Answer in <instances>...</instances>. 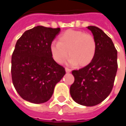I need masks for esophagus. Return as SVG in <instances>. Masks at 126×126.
<instances>
[{
	"label": "esophagus",
	"mask_w": 126,
	"mask_h": 126,
	"mask_svg": "<svg viewBox=\"0 0 126 126\" xmlns=\"http://www.w3.org/2000/svg\"><path fill=\"white\" fill-rule=\"evenodd\" d=\"M65 72H67V73H69V72H72V70H71V69H68V68H67V67H66V68H65Z\"/></svg>",
	"instance_id": "34e87169"
}]
</instances>
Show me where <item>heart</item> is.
<instances>
[{"label":"heart","mask_w":126,"mask_h":126,"mask_svg":"<svg viewBox=\"0 0 126 126\" xmlns=\"http://www.w3.org/2000/svg\"><path fill=\"white\" fill-rule=\"evenodd\" d=\"M52 57L61 64L70 56V65L85 66L91 62L96 52V42L93 36L80 31L68 30L59 37V42H53L50 46Z\"/></svg>","instance_id":"b5f03b06"}]
</instances>
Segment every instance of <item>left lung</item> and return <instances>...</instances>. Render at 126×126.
<instances>
[{
    "label": "left lung",
    "instance_id": "left-lung-1",
    "mask_svg": "<svg viewBox=\"0 0 126 126\" xmlns=\"http://www.w3.org/2000/svg\"><path fill=\"white\" fill-rule=\"evenodd\" d=\"M96 42V52L89 64L72 71L74 82L70 87L72 99L80 105L94 106L110 94L117 71V51L111 39L96 26H89Z\"/></svg>",
    "mask_w": 126,
    "mask_h": 126
}]
</instances>
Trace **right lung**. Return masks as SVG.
Returning <instances> with one entry per match:
<instances>
[{
  "label": "right lung",
  "mask_w": 126,
  "mask_h": 126,
  "mask_svg": "<svg viewBox=\"0 0 126 126\" xmlns=\"http://www.w3.org/2000/svg\"><path fill=\"white\" fill-rule=\"evenodd\" d=\"M60 28L35 26L16 42L11 57L12 82L22 98L34 104L50 100L56 84L65 74L53 59L50 46Z\"/></svg>",
  "instance_id": "right-lung-1"
}]
</instances>
